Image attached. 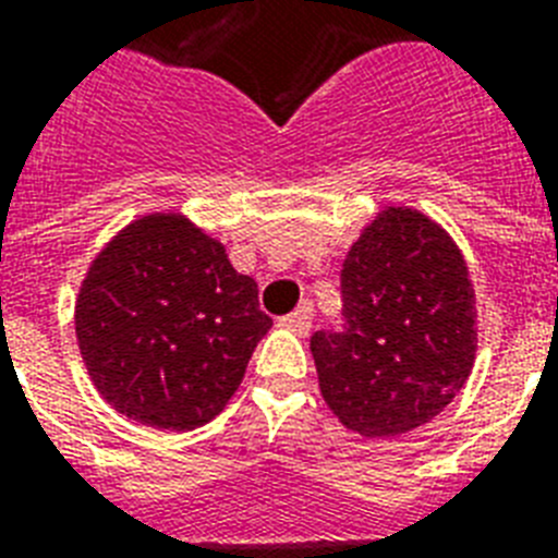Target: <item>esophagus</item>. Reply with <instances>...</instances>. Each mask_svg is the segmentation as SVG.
I'll return each mask as SVG.
<instances>
[{
  "label": "esophagus",
  "mask_w": 558,
  "mask_h": 558,
  "mask_svg": "<svg viewBox=\"0 0 558 558\" xmlns=\"http://www.w3.org/2000/svg\"><path fill=\"white\" fill-rule=\"evenodd\" d=\"M310 306H301V310H295V313H289L280 318V327H287V330L298 332V336H306L310 332Z\"/></svg>",
  "instance_id": "obj_1"
}]
</instances>
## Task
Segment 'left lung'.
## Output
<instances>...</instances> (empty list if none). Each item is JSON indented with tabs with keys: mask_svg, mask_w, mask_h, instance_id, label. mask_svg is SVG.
Here are the masks:
<instances>
[{
	"mask_svg": "<svg viewBox=\"0 0 558 558\" xmlns=\"http://www.w3.org/2000/svg\"><path fill=\"white\" fill-rule=\"evenodd\" d=\"M475 341L458 245L420 210L385 208L341 266V330H318L310 350L332 414L362 437H397L466 385Z\"/></svg>",
	"mask_w": 558,
	"mask_h": 558,
	"instance_id": "left-lung-1",
	"label": "left lung"
}]
</instances>
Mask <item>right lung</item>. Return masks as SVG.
<instances>
[{
    "label": "right lung",
    "instance_id": "add662e5",
    "mask_svg": "<svg viewBox=\"0 0 558 558\" xmlns=\"http://www.w3.org/2000/svg\"><path fill=\"white\" fill-rule=\"evenodd\" d=\"M269 327L257 283L177 214L126 226L95 257L74 306L95 388L116 411L165 432L210 423Z\"/></svg>",
    "mask_w": 558,
    "mask_h": 558
}]
</instances>
